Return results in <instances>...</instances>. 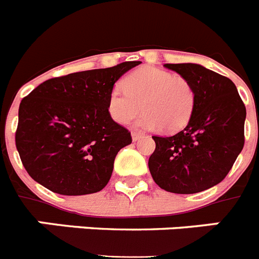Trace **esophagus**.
I'll return each mask as SVG.
<instances>
[{"label": "esophagus", "mask_w": 259, "mask_h": 259, "mask_svg": "<svg viewBox=\"0 0 259 259\" xmlns=\"http://www.w3.org/2000/svg\"><path fill=\"white\" fill-rule=\"evenodd\" d=\"M144 136H145V134H143V132H132V140L134 141H137Z\"/></svg>", "instance_id": "34e87169"}]
</instances>
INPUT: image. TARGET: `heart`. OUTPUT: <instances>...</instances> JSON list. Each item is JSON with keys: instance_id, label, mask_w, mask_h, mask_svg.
<instances>
[{"instance_id": "b5f03b06", "label": "heart", "mask_w": 259, "mask_h": 259, "mask_svg": "<svg viewBox=\"0 0 259 259\" xmlns=\"http://www.w3.org/2000/svg\"><path fill=\"white\" fill-rule=\"evenodd\" d=\"M196 95L192 84L184 77L157 67L137 68L115 85L109 93L107 110L119 124H127L139 114L136 122L145 130L179 131L191 119Z\"/></svg>"}]
</instances>
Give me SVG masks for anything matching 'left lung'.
Wrapping results in <instances>:
<instances>
[{"mask_svg":"<svg viewBox=\"0 0 259 259\" xmlns=\"http://www.w3.org/2000/svg\"><path fill=\"white\" fill-rule=\"evenodd\" d=\"M192 84L196 95L188 124L168 137L153 136L149 170L171 193L209 189L227 176L244 148L246 109L228 77L196 63H166Z\"/></svg>","mask_w":259,"mask_h":259,"instance_id":"left-lung-1","label":"left lung"}]
</instances>
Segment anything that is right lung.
I'll return each mask as SVG.
<instances>
[{"instance_id":"obj_1","label":"right lung","mask_w":259,"mask_h":259,"mask_svg":"<svg viewBox=\"0 0 259 259\" xmlns=\"http://www.w3.org/2000/svg\"><path fill=\"white\" fill-rule=\"evenodd\" d=\"M140 63L53 77L23 98L15 145L32 179L65 196L105 188L118 152L132 143L131 132L110 116L107 98L116 80Z\"/></svg>"}]
</instances>
